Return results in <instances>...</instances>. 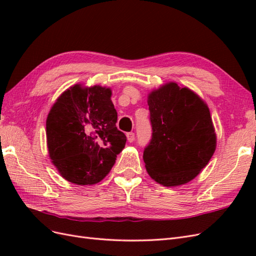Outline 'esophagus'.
<instances>
[{"label":"esophagus","instance_id":"esophagus-1","mask_svg":"<svg viewBox=\"0 0 256 256\" xmlns=\"http://www.w3.org/2000/svg\"><path fill=\"white\" fill-rule=\"evenodd\" d=\"M127 140H128V142H134V132H128L127 134Z\"/></svg>","mask_w":256,"mask_h":256}]
</instances>
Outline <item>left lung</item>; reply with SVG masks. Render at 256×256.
I'll use <instances>...</instances> for the list:
<instances>
[{
  "mask_svg": "<svg viewBox=\"0 0 256 256\" xmlns=\"http://www.w3.org/2000/svg\"><path fill=\"white\" fill-rule=\"evenodd\" d=\"M152 129L143 154L154 182L176 187L196 178L216 150V136L204 100L188 88L168 82L147 98Z\"/></svg>",
  "mask_w": 256,
  "mask_h": 256,
  "instance_id": "left-lung-1",
  "label": "left lung"
}]
</instances>
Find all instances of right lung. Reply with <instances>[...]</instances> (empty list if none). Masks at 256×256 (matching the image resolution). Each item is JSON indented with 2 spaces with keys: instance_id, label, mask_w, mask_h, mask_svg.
<instances>
[{
  "instance_id": "obj_1",
  "label": "right lung",
  "mask_w": 256,
  "mask_h": 256,
  "mask_svg": "<svg viewBox=\"0 0 256 256\" xmlns=\"http://www.w3.org/2000/svg\"><path fill=\"white\" fill-rule=\"evenodd\" d=\"M111 96L110 88L74 84L52 106L46 122L49 157L66 180L99 182L125 147Z\"/></svg>"
}]
</instances>
